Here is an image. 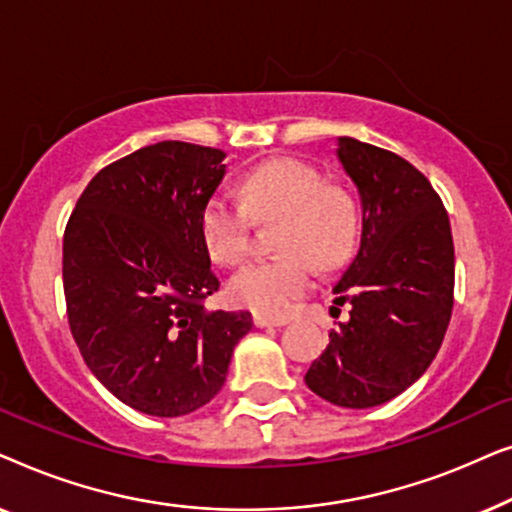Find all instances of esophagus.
<instances>
[{"label": "esophagus", "mask_w": 512, "mask_h": 512, "mask_svg": "<svg viewBox=\"0 0 512 512\" xmlns=\"http://www.w3.org/2000/svg\"><path fill=\"white\" fill-rule=\"evenodd\" d=\"M289 321L282 317H263V314H254V326L256 328H270V326H286Z\"/></svg>", "instance_id": "1"}]
</instances>
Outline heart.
Instances as JSON below:
<instances>
[{
    "label": "heart",
    "instance_id": "1",
    "mask_svg": "<svg viewBox=\"0 0 512 512\" xmlns=\"http://www.w3.org/2000/svg\"><path fill=\"white\" fill-rule=\"evenodd\" d=\"M282 221L279 258L244 265L228 282L230 303L263 317H284L314 286L317 265L338 268L352 256L359 209L338 184H324L317 167L300 158L263 160L242 177L240 200L216 193L200 212V237L219 265L247 258L256 223Z\"/></svg>",
    "mask_w": 512,
    "mask_h": 512
}]
</instances>
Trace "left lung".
I'll list each match as a JSON object with an SVG mask.
<instances>
[{"instance_id":"1","label":"left lung","mask_w":512,"mask_h":512,"mask_svg":"<svg viewBox=\"0 0 512 512\" xmlns=\"http://www.w3.org/2000/svg\"><path fill=\"white\" fill-rule=\"evenodd\" d=\"M338 156L363 207L359 254L335 286V305L352 310L305 382L361 410L391 401L436 359L454 305V244L443 200L415 165L352 137Z\"/></svg>"}]
</instances>
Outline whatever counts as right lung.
Masks as SVG:
<instances>
[{"label": "right lung", "mask_w": 512, "mask_h": 512, "mask_svg": "<svg viewBox=\"0 0 512 512\" xmlns=\"http://www.w3.org/2000/svg\"><path fill=\"white\" fill-rule=\"evenodd\" d=\"M226 153L158 142L102 167L62 237V286L76 347L130 408L181 417L219 394L249 312H205L209 270L200 212Z\"/></svg>", "instance_id": "1"}]
</instances>
